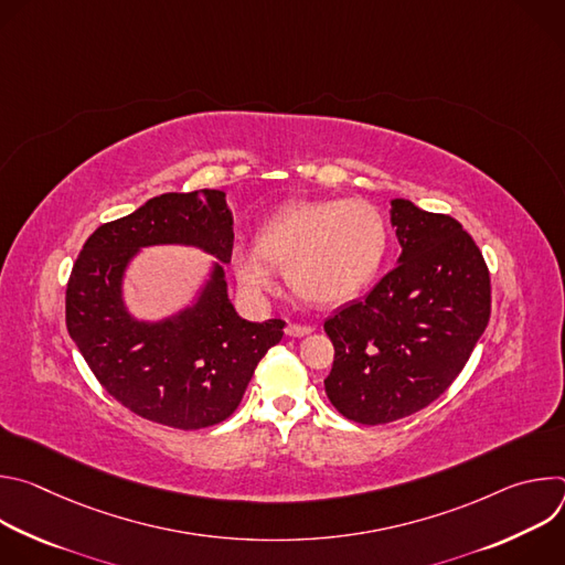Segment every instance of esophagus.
Returning a JSON list of instances; mask_svg holds the SVG:
<instances>
[{
	"label": "esophagus",
	"mask_w": 565,
	"mask_h": 565,
	"mask_svg": "<svg viewBox=\"0 0 565 565\" xmlns=\"http://www.w3.org/2000/svg\"><path fill=\"white\" fill-rule=\"evenodd\" d=\"M315 329L312 327H306V324H290L286 327V335H290V338H303V335H310Z\"/></svg>",
	"instance_id": "34e87169"
}]
</instances>
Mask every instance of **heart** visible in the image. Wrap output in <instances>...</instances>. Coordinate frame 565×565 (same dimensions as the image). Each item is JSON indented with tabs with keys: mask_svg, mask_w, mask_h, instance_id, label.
Instances as JSON below:
<instances>
[{
	"mask_svg": "<svg viewBox=\"0 0 565 565\" xmlns=\"http://www.w3.org/2000/svg\"><path fill=\"white\" fill-rule=\"evenodd\" d=\"M388 244L382 212L358 199L292 201L257 230V248L234 246L232 273L253 295L286 270L292 290L319 306L358 297L377 275Z\"/></svg>",
	"mask_w": 565,
	"mask_h": 565,
	"instance_id": "obj_1",
	"label": "heart"
}]
</instances>
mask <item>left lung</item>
<instances>
[{"label": "left lung", "instance_id": "1", "mask_svg": "<svg viewBox=\"0 0 565 565\" xmlns=\"http://www.w3.org/2000/svg\"><path fill=\"white\" fill-rule=\"evenodd\" d=\"M391 223L402 246L397 266L324 321L335 347L327 395L360 425L407 418L438 399L492 310L488 264L456 218L393 199Z\"/></svg>", "mask_w": 565, "mask_h": 565}]
</instances>
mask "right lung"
I'll return each mask as SVG.
<instances>
[{"label": "right lung", "mask_w": 565, "mask_h": 565, "mask_svg": "<svg viewBox=\"0 0 565 565\" xmlns=\"http://www.w3.org/2000/svg\"><path fill=\"white\" fill-rule=\"evenodd\" d=\"M225 194H160L136 212L103 223L77 255L66 284V329L103 388L136 416L205 429L234 414L284 319H241L230 303L223 264L232 257ZM196 245L221 262L198 303L163 322H138L124 308L121 277L147 245Z\"/></svg>", "instance_id": "add662e5"}]
</instances>
